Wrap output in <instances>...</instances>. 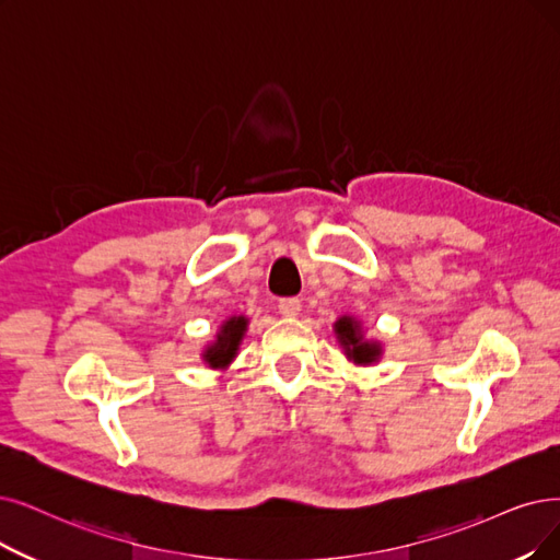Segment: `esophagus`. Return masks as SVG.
I'll list each match as a JSON object with an SVG mask.
<instances>
[{
    "label": "esophagus",
    "mask_w": 560,
    "mask_h": 560,
    "mask_svg": "<svg viewBox=\"0 0 560 560\" xmlns=\"http://www.w3.org/2000/svg\"><path fill=\"white\" fill-rule=\"evenodd\" d=\"M278 310H280V315H284V317H296L301 312V301L294 299V296L292 299H280Z\"/></svg>",
    "instance_id": "1"
}]
</instances>
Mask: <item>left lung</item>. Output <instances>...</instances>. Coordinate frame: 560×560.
<instances>
[{
    "mask_svg": "<svg viewBox=\"0 0 560 560\" xmlns=\"http://www.w3.org/2000/svg\"><path fill=\"white\" fill-rule=\"evenodd\" d=\"M335 332H338L340 345L347 349V355L351 358L353 363H374L382 349L374 342H363V335H361V326H358L351 317H342L338 324H335Z\"/></svg>",
    "mask_w": 560,
    "mask_h": 560,
    "instance_id": "left-lung-1",
    "label": "left lung"
}]
</instances>
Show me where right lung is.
Instances as JSON below:
<instances>
[{"mask_svg": "<svg viewBox=\"0 0 560 560\" xmlns=\"http://www.w3.org/2000/svg\"><path fill=\"white\" fill-rule=\"evenodd\" d=\"M245 324H248V319H245V317H232L230 322H225V326H222V330L218 335L215 345L209 347V351L205 353L207 363L211 368H222V365H228L232 361L236 349H238V342L243 338Z\"/></svg>", "mask_w": 560, "mask_h": 560, "instance_id": "right-lung-1", "label": "right lung"}]
</instances>
